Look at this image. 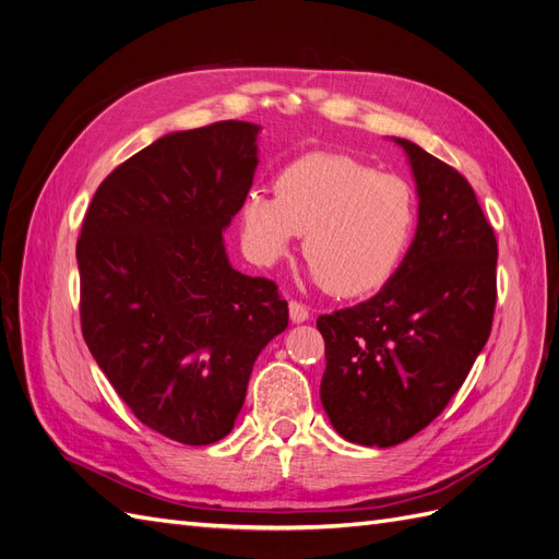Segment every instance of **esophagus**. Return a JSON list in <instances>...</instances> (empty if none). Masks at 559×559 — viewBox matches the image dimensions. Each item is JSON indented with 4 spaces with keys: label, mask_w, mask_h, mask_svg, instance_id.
Masks as SVG:
<instances>
[{
    "label": "esophagus",
    "mask_w": 559,
    "mask_h": 559,
    "mask_svg": "<svg viewBox=\"0 0 559 559\" xmlns=\"http://www.w3.org/2000/svg\"><path fill=\"white\" fill-rule=\"evenodd\" d=\"M289 317H292L294 324H302V321L310 319V312H308L306 306H302V302L289 300Z\"/></svg>",
    "instance_id": "34e87169"
}]
</instances>
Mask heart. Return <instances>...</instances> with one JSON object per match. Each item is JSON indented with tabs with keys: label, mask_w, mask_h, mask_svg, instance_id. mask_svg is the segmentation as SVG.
I'll use <instances>...</instances> for the list:
<instances>
[{
	"label": "heart",
	"mask_w": 559,
	"mask_h": 559,
	"mask_svg": "<svg viewBox=\"0 0 559 559\" xmlns=\"http://www.w3.org/2000/svg\"><path fill=\"white\" fill-rule=\"evenodd\" d=\"M415 218L408 181L341 154L294 160L277 175L275 195L251 191L240 205L242 242L253 261L275 263L296 235H306L312 282L343 298L389 282L408 251Z\"/></svg>",
	"instance_id": "b5f03b06"
}]
</instances>
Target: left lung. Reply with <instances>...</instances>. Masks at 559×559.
Listing matches in <instances>:
<instances>
[{
  "label": "left lung",
  "mask_w": 559,
  "mask_h": 559,
  "mask_svg": "<svg viewBox=\"0 0 559 559\" xmlns=\"http://www.w3.org/2000/svg\"><path fill=\"white\" fill-rule=\"evenodd\" d=\"M417 183L415 240L382 289L321 314V405L345 441L392 448L443 413L485 347L497 306V238L471 183L394 138Z\"/></svg>",
  "instance_id": "8db88e82"
}]
</instances>
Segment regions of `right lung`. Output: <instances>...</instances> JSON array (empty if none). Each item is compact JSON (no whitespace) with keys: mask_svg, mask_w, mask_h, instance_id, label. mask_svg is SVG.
Returning a JSON list of instances; mask_svg holds the SVG:
<instances>
[{"mask_svg":"<svg viewBox=\"0 0 559 559\" xmlns=\"http://www.w3.org/2000/svg\"><path fill=\"white\" fill-rule=\"evenodd\" d=\"M259 130L218 121L148 144L99 183L76 242L83 341L134 417L183 445L230 433L253 361L289 324L277 284L224 247Z\"/></svg>","mask_w":559,"mask_h":559,"instance_id":"right-lung-1","label":"right lung"}]
</instances>
